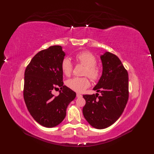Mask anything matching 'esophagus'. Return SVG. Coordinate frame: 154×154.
I'll list each match as a JSON object with an SVG mask.
<instances>
[{
  "label": "esophagus",
  "mask_w": 154,
  "mask_h": 154,
  "mask_svg": "<svg viewBox=\"0 0 154 154\" xmlns=\"http://www.w3.org/2000/svg\"><path fill=\"white\" fill-rule=\"evenodd\" d=\"M76 97H82V95L80 94H79V93H77V94H76Z\"/></svg>",
  "instance_id": "esophagus-1"
}]
</instances>
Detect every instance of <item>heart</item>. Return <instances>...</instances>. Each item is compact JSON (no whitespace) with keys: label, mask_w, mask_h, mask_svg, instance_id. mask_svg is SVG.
I'll return each mask as SVG.
<instances>
[{"label":"heart","mask_w":154,"mask_h":154,"mask_svg":"<svg viewBox=\"0 0 154 154\" xmlns=\"http://www.w3.org/2000/svg\"><path fill=\"white\" fill-rule=\"evenodd\" d=\"M77 63L85 66L83 75L87 76L91 80L96 81L101 76V69L96 65L97 60L95 56L88 51H82L74 56ZM72 63L69 58L65 57L61 62V69L66 76H70L72 71ZM67 86L74 91L82 92L89 87L90 82L86 77H74L66 82Z\"/></svg>","instance_id":"1"}]
</instances>
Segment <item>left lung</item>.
<instances>
[{
	"instance_id": "1",
	"label": "left lung",
	"mask_w": 154,
	"mask_h": 154,
	"mask_svg": "<svg viewBox=\"0 0 154 154\" xmlns=\"http://www.w3.org/2000/svg\"><path fill=\"white\" fill-rule=\"evenodd\" d=\"M103 73L93 88L98 93L83 95L86 103L83 114L92 127L103 129L118 119L128 100V74L117 56L106 52L101 56Z\"/></svg>"
}]
</instances>
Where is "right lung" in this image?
<instances>
[{
  "mask_svg": "<svg viewBox=\"0 0 154 154\" xmlns=\"http://www.w3.org/2000/svg\"><path fill=\"white\" fill-rule=\"evenodd\" d=\"M65 53L60 45L51 46L36 54L24 72V99L33 119L45 127L52 128L61 123L66 116L70 102L76 92L63 85L61 62ZM60 88L56 97L54 90Z\"/></svg>",
  "mask_w": 154,
  "mask_h": 154,
  "instance_id": "right-lung-1",
  "label": "right lung"
}]
</instances>
